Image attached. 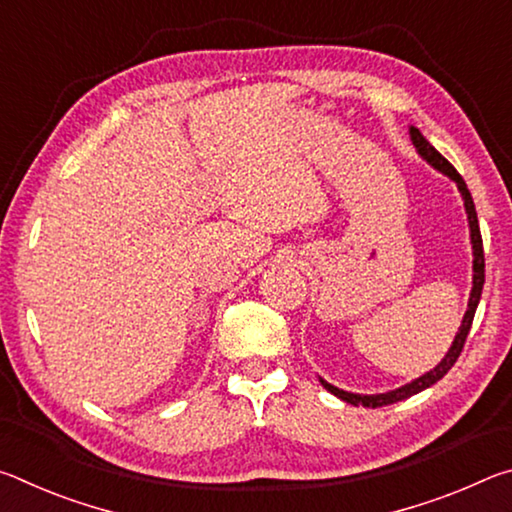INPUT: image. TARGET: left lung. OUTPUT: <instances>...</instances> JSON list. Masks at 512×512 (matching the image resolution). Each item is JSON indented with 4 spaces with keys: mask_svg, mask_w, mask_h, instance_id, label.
<instances>
[{
    "mask_svg": "<svg viewBox=\"0 0 512 512\" xmlns=\"http://www.w3.org/2000/svg\"><path fill=\"white\" fill-rule=\"evenodd\" d=\"M409 135H411V142L415 146V151H418L420 158L431 164L433 169L438 173H443L449 180H454L458 192H461L463 198V207H465V214H467V225H470V244H472V289H470V300H467V309H465V316L461 320V327H458V332L454 336L452 345H449V350L436 368H431L429 372H424L418 379L409 381V384H404L400 388H395V391H386V393H375V395H363V393H350V391H343V388H336L334 384H329L323 377L320 379V384H323L329 393L339 397V400L348 402L352 406H366V409H377V406H388V404H395V402H402L406 397H411L415 393L424 391V388H429L436 384V381L443 379L449 368L454 366L458 354H461L463 345L467 334H470V327H472V320H474V311L479 307V300H481V291H483V282H485V259H483V241H481V230H479V219H476V207L472 201V194L470 189H467L465 180L461 178V173H458L452 164H449L443 155H440L433 146L424 140V135L418 131L415 126H409Z\"/></svg>",
    "mask_w": 512,
    "mask_h": 512,
    "instance_id": "8db88e82",
    "label": "left lung"
}]
</instances>
